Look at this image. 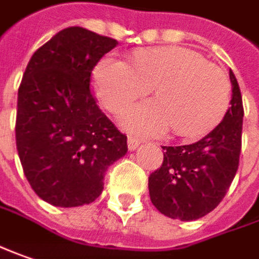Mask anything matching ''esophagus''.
Here are the masks:
<instances>
[{
  "label": "esophagus",
  "instance_id": "obj_1",
  "mask_svg": "<svg viewBox=\"0 0 259 259\" xmlns=\"http://www.w3.org/2000/svg\"><path fill=\"white\" fill-rule=\"evenodd\" d=\"M139 145H141V139H136V138H132V136L127 139V146H129L130 151L138 149V146H139Z\"/></svg>",
  "mask_w": 259,
  "mask_h": 259
}]
</instances>
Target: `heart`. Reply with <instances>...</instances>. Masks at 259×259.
Listing matches in <instances>:
<instances>
[{
	"label": "heart",
	"instance_id": "b5f03b06",
	"mask_svg": "<svg viewBox=\"0 0 259 259\" xmlns=\"http://www.w3.org/2000/svg\"><path fill=\"white\" fill-rule=\"evenodd\" d=\"M101 104L118 114L153 87L156 100L130 108L121 121L143 135L174 133L197 138L213 129L231 100L225 71L200 53L184 48H158L138 52L133 65L106 56L93 71Z\"/></svg>",
	"mask_w": 259,
	"mask_h": 259
}]
</instances>
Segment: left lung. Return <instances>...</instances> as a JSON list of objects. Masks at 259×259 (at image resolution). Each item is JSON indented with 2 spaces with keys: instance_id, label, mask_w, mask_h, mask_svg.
<instances>
[{
  "instance_id": "left-lung-1",
  "label": "left lung",
  "mask_w": 259,
  "mask_h": 259,
  "mask_svg": "<svg viewBox=\"0 0 259 259\" xmlns=\"http://www.w3.org/2000/svg\"><path fill=\"white\" fill-rule=\"evenodd\" d=\"M231 107L219 124L196 143L162 146L161 168L149 175L152 204L183 222L197 220L218 207L239 166L243 106L235 73Z\"/></svg>"
}]
</instances>
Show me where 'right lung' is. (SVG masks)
I'll list each match as a JSON object with an SVG mask.
<instances>
[{
    "instance_id": "1",
    "label": "right lung",
    "mask_w": 259,
    "mask_h": 259,
    "mask_svg": "<svg viewBox=\"0 0 259 259\" xmlns=\"http://www.w3.org/2000/svg\"><path fill=\"white\" fill-rule=\"evenodd\" d=\"M117 45L82 27L56 33L33 53L18 88L16 142L34 193L56 207L90 204L127 136L97 106L91 72Z\"/></svg>"
}]
</instances>
